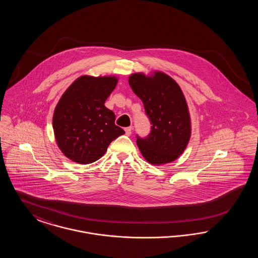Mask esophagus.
<instances>
[{
  "mask_svg": "<svg viewBox=\"0 0 258 258\" xmlns=\"http://www.w3.org/2000/svg\"><path fill=\"white\" fill-rule=\"evenodd\" d=\"M132 131H133V127H132V126H128V127H125V128H124L125 135H127V136H130V135H132Z\"/></svg>",
  "mask_w": 258,
  "mask_h": 258,
  "instance_id": "esophagus-1",
  "label": "esophagus"
}]
</instances>
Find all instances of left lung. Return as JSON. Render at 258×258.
I'll return each instance as SVG.
<instances>
[{"mask_svg":"<svg viewBox=\"0 0 258 258\" xmlns=\"http://www.w3.org/2000/svg\"><path fill=\"white\" fill-rule=\"evenodd\" d=\"M128 83L142 100L152 124L148 136H136L142 156L157 165L176 160L190 137V118L181 88L170 76L160 72L154 76L134 74Z\"/></svg>","mask_w":258,"mask_h":258,"instance_id":"left-lung-1","label":"left lung"}]
</instances>
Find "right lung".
Wrapping results in <instances>:
<instances>
[{
	"label": "right lung",
	"mask_w": 258,
	"mask_h": 258,
	"mask_svg": "<svg viewBox=\"0 0 258 258\" xmlns=\"http://www.w3.org/2000/svg\"><path fill=\"white\" fill-rule=\"evenodd\" d=\"M114 76H81L60 98L53 115L56 141L62 154L80 164L100 159L111 142L123 135L104 102L117 85Z\"/></svg>",
	"instance_id": "right-lung-1"
}]
</instances>
